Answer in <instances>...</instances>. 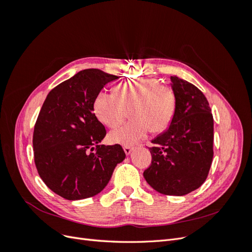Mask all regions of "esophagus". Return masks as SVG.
Instances as JSON below:
<instances>
[{"label":"esophagus","instance_id":"obj_1","mask_svg":"<svg viewBox=\"0 0 252 252\" xmlns=\"http://www.w3.org/2000/svg\"><path fill=\"white\" fill-rule=\"evenodd\" d=\"M124 151L127 156H129L133 151V148L130 146H124Z\"/></svg>","mask_w":252,"mask_h":252}]
</instances>
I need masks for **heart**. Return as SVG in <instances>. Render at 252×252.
<instances>
[{
  "label": "heart",
  "instance_id": "b5f03b06",
  "mask_svg": "<svg viewBox=\"0 0 252 252\" xmlns=\"http://www.w3.org/2000/svg\"><path fill=\"white\" fill-rule=\"evenodd\" d=\"M177 108V94L157 79H134L116 87V94L100 91L94 98V111L100 122L116 127L130 110L129 123L109 133L112 143L130 146L146 138L149 131L159 133L169 127Z\"/></svg>",
  "mask_w": 252,
  "mask_h": 252
}]
</instances>
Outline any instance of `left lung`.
Instances as JSON below:
<instances>
[{
  "label": "left lung",
  "mask_w": 252,
  "mask_h": 252,
  "mask_svg": "<svg viewBox=\"0 0 252 252\" xmlns=\"http://www.w3.org/2000/svg\"><path fill=\"white\" fill-rule=\"evenodd\" d=\"M170 80L177 108L169 127L151 141L152 162L143 175L158 192L181 196L207 179L213 158V118L199 88L177 75Z\"/></svg>",
  "instance_id": "8db88e82"
}]
</instances>
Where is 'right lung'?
Wrapping results in <instances>:
<instances>
[{
	"instance_id": "right-lung-1",
	"label": "right lung",
	"mask_w": 252,
	"mask_h": 252,
	"mask_svg": "<svg viewBox=\"0 0 252 252\" xmlns=\"http://www.w3.org/2000/svg\"><path fill=\"white\" fill-rule=\"evenodd\" d=\"M117 75L85 69L53 88L33 131L34 163L53 192L77 201L100 193L126 157L121 145H100L104 125L94 113L96 94Z\"/></svg>"
}]
</instances>
